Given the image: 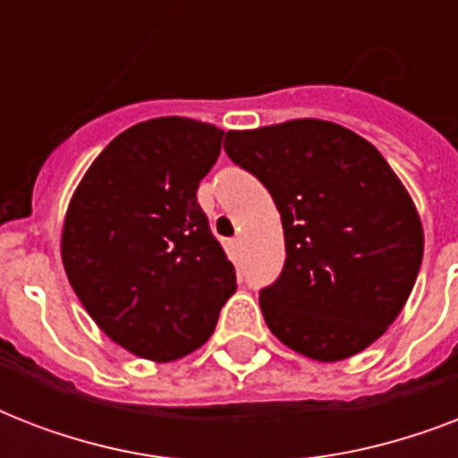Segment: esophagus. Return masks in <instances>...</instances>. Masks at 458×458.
Masks as SVG:
<instances>
[{
	"label": "esophagus",
	"mask_w": 458,
	"mask_h": 458,
	"mask_svg": "<svg viewBox=\"0 0 458 458\" xmlns=\"http://www.w3.org/2000/svg\"><path fill=\"white\" fill-rule=\"evenodd\" d=\"M230 250H233V254H240V250H242V240H240V237H233V240H230Z\"/></svg>",
	"instance_id": "34e87169"
}]
</instances>
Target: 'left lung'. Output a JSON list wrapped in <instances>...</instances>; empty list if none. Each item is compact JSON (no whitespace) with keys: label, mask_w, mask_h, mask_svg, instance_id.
I'll return each mask as SVG.
<instances>
[{"label":"left lung","mask_w":458,"mask_h":458,"mask_svg":"<svg viewBox=\"0 0 458 458\" xmlns=\"http://www.w3.org/2000/svg\"><path fill=\"white\" fill-rule=\"evenodd\" d=\"M225 154L257 175L283 218L285 266L259 304L294 352L342 361L404 309L423 261V225L383 154L330 121L225 132Z\"/></svg>","instance_id":"1"}]
</instances>
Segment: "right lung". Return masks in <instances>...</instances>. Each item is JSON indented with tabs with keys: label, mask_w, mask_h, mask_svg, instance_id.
<instances>
[{
	"label": "right lung",
	"mask_w": 458,
	"mask_h": 458,
	"mask_svg": "<svg viewBox=\"0 0 458 458\" xmlns=\"http://www.w3.org/2000/svg\"><path fill=\"white\" fill-rule=\"evenodd\" d=\"M221 140V128L192 118L132 125L95 158L68 204V283L111 340L149 361L199 349L237 290L197 201Z\"/></svg>",
	"instance_id": "right-lung-1"
}]
</instances>
